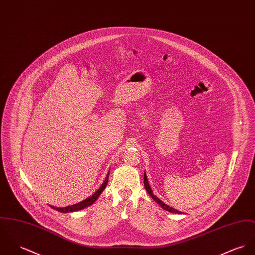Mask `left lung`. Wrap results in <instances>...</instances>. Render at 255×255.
<instances>
[{
	"instance_id": "obj_1",
	"label": "left lung",
	"mask_w": 255,
	"mask_h": 255,
	"mask_svg": "<svg viewBox=\"0 0 255 255\" xmlns=\"http://www.w3.org/2000/svg\"><path fill=\"white\" fill-rule=\"evenodd\" d=\"M143 185H144V188H145L146 192L148 193V195L151 197V198H152V199H153L157 204H159V205H160L164 210H167V211L172 212V213L182 214V212H181V211H178L177 209H175V208L171 207L169 205H167L166 203H164L162 200H160V199L157 198L156 196H154V195H153V192H152V190H151V188H150V186H149V184H148V181H147V177H146L145 172L143 173Z\"/></svg>"
}]
</instances>
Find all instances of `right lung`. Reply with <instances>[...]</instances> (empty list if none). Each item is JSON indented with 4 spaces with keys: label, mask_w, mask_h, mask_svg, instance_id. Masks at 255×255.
<instances>
[{
    "label": "right lung",
    "mask_w": 255,
    "mask_h": 255,
    "mask_svg": "<svg viewBox=\"0 0 255 255\" xmlns=\"http://www.w3.org/2000/svg\"><path fill=\"white\" fill-rule=\"evenodd\" d=\"M109 176H110V171L108 172V175L104 181V183L102 184V186L97 190L96 193H94L91 197H89L88 198H86L84 200L76 203V204H73V205H69V206H65V207H55V206H52L50 205L52 208L56 209L57 211H59L61 213H67V212H73V211H79V210H82L86 207L92 205L98 198L100 197V195L103 193V191L106 189L107 185H108V182H109Z\"/></svg>",
    "instance_id": "add662e5"
}]
</instances>
